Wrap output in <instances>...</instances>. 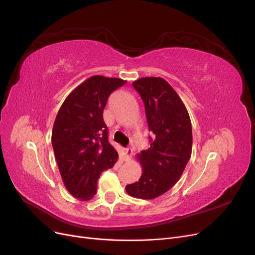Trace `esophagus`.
I'll return each mask as SVG.
<instances>
[{
	"label": "esophagus",
	"mask_w": 255,
	"mask_h": 255,
	"mask_svg": "<svg viewBox=\"0 0 255 255\" xmlns=\"http://www.w3.org/2000/svg\"><path fill=\"white\" fill-rule=\"evenodd\" d=\"M132 155H133V150H132V149L128 148V149L125 150V158H126L127 160L129 159L130 157H132Z\"/></svg>",
	"instance_id": "1"
}]
</instances>
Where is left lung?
<instances>
[{
  "label": "left lung",
  "mask_w": 255,
  "mask_h": 255,
  "mask_svg": "<svg viewBox=\"0 0 255 255\" xmlns=\"http://www.w3.org/2000/svg\"><path fill=\"white\" fill-rule=\"evenodd\" d=\"M144 103L145 117L152 132L150 148L137 154L142 168L138 182L127 185L129 196L155 199L170 189L191 156L192 132L186 106L167 81L141 78L132 83Z\"/></svg>",
  "instance_id": "1"
}]
</instances>
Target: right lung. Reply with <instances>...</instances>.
<instances>
[{"instance_id":"add662e5","label":"right lung","mask_w":255,"mask_h":255,"mask_svg":"<svg viewBox=\"0 0 255 255\" xmlns=\"http://www.w3.org/2000/svg\"><path fill=\"white\" fill-rule=\"evenodd\" d=\"M127 81L90 76L66 98L52 129V145L65 187L81 201L96 195L104 170L118 160L109 142L103 111L112 92Z\"/></svg>"}]
</instances>
